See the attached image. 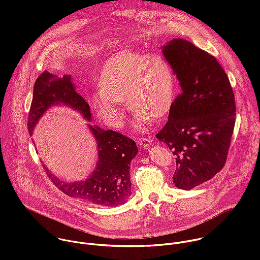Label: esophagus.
<instances>
[{
	"mask_svg": "<svg viewBox=\"0 0 260 260\" xmlns=\"http://www.w3.org/2000/svg\"><path fill=\"white\" fill-rule=\"evenodd\" d=\"M139 145L143 148H148L150 147V145L152 144V139L151 138H141L139 139Z\"/></svg>",
	"mask_w": 260,
	"mask_h": 260,
	"instance_id": "1",
	"label": "esophagus"
}]
</instances>
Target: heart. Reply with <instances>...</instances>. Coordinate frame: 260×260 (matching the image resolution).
Wrapping results in <instances>:
<instances>
[{
    "mask_svg": "<svg viewBox=\"0 0 260 260\" xmlns=\"http://www.w3.org/2000/svg\"><path fill=\"white\" fill-rule=\"evenodd\" d=\"M101 89L91 102L98 115L110 126L122 124L120 103L136 111V127L145 129L155 118L170 110L175 94V79L171 66L160 55H145L120 51L107 60L101 77Z\"/></svg>",
    "mask_w": 260,
    "mask_h": 260,
    "instance_id": "1",
    "label": "heart"
}]
</instances>
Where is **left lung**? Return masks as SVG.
I'll list each match as a JSON object with an SVG mask.
<instances>
[{
    "label": "left lung",
    "mask_w": 260,
    "mask_h": 260,
    "mask_svg": "<svg viewBox=\"0 0 260 260\" xmlns=\"http://www.w3.org/2000/svg\"><path fill=\"white\" fill-rule=\"evenodd\" d=\"M161 48L180 81L181 93L156 138L176 155L175 186L190 190L225 165L236 122L235 95L213 55L178 38Z\"/></svg>",
    "instance_id": "obj_1"
}]
</instances>
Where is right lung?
Returning <instances> with one entry per match:
<instances>
[{"label":"right lung","mask_w":260,"mask_h":260,"mask_svg":"<svg viewBox=\"0 0 260 260\" xmlns=\"http://www.w3.org/2000/svg\"><path fill=\"white\" fill-rule=\"evenodd\" d=\"M57 105H64L80 112L84 119L91 121L89 105L76 92L70 75L57 77L45 71L37 78L34 86L32 101L28 113L27 127L32 131L46 111ZM96 141V168L84 181L67 183L56 178L44 166L49 179L55 186L71 198H77L95 205L116 207L124 204L132 194L129 169L138 147L132 139L114 132L104 131L88 124Z\"/></svg>","instance_id":"add662e5"}]
</instances>
